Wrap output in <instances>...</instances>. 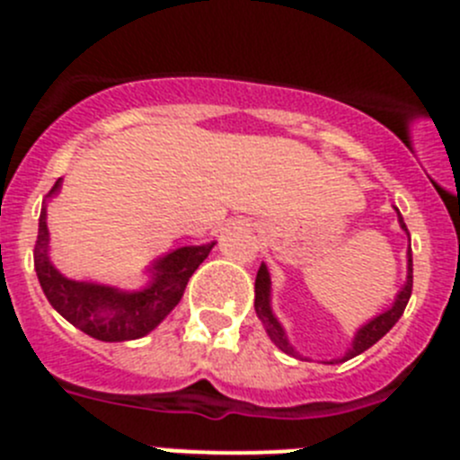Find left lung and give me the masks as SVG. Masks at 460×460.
<instances>
[{"label": "left lung", "instance_id": "obj_1", "mask_svg": "<svg viewBox=\"0 0 460 460\" xmlns=\"http://www.w3.org/2000/svg\"><path fill=\"white\" fill-rule=\"evenodd\" d=\"M398 223H401V227H403L405 233H408V227H405L403 217H401V214H398ZM410 295H412V251H408V283H405L403 290L398 292L394 306L389 308V311L382 313V315H377V318H373L371 323L364 324V327L357 332L355 343H352V350L348 352L343 359H352V357L361 355V352L368 350L371 345H376L377 341L382 339V336L387 334L389 329H392L394 324L398 323V318L403 315L405 306H408ZM255 313H258V318L262 320V324H265L267 334H270V339L274 341L276 348H280V350L286 352V355H296V352L292 350V345L288 343V339H286V334H283L280 324L276 323L274 313H271V306H270V271H267L265 265H260L258 276H255Z\"/></svg>", "mask_w": 460, "mask_h": 460}]
</instances>
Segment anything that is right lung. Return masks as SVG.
<instances>
[{
    "mask_svg": "<svg viewBox=\"0 0 460 460\" xmlns=\"http://www.w3.org/2000/svg\"><path fill=\"white\" fill-rule=\"evenodd\" d=\"M59 184L62 180L55 181L48 195L55 193ZM211 249L214 242L205 246H184L165 255L154 267L156 270L154 283L142 292L126 295L115 288L78 283L64 279L48 260L46 205H43L34 246V270L48 302L59 315H64L73 327H78L92 339L115 343V341H133L149 334L180 304L186 283Z\"/></svg>",
    "mask_w": 460,
    "mask_h": 460,
    "instance_id": "obj_1",
    "label": "right lung"
}]
</instances>
